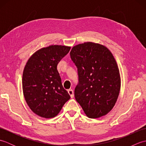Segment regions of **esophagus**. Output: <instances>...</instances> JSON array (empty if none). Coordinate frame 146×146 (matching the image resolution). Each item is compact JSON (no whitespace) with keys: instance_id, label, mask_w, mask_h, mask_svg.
<instances>
[{"instance_id":"obj_1","label":"esophagus","mask_w":146,"mask_h":146,"mask_svg":"<svg viewBox=\"0 0 146 146\" xmlns=\"http://www.w3.org/2000/svg\"><path fill=\"white\" fill-rule=\"evenodd\" d=\"M68 94H69V95H70L71 98H73V97H74V92H73V90H71V89L68 90Z\"/></svg>"}]
</instances>
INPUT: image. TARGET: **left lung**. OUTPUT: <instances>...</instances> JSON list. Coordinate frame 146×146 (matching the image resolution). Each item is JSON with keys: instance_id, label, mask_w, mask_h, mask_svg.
<instances>
[{"instance_id": "left-lung-1", "label": "left lung", "mask_w": 146, "mask_h": 146, "mask_svg": "<svg viewBox=\"0 0 146 146\" xmlns=\"http://www.w3.org/2000/svg\"><path fill=\"white\" fill-rule=\"evenodd\" d=\"M70 58L78 71L76 100L89 118L105 115L114 107L120 89L119 70L113 56L105 46L86 42L74 46Z\"/></svg>"}]
</instances>
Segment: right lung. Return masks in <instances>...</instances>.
I'll list each match as a JSON object with an SVG mask.
<instances>
[{
    "instance_id": "right-lung-1",
    "label": "right lung",
    "mask_w": 146,
    "mask_h": 146,
    "mask_svg": "<svg viewBox=\"0 0 146 146\" xmlns=\"http://www.w3.org/2000/svg\"><path fill=\"white\" fill-rule=\"evenodd\" d=\"M70 48L61 45L41 48L32 55L24 68V98L31 110L40 117H54L70 100V95L62 85L57 65Z\"/></svg>"
}]
</instances>
